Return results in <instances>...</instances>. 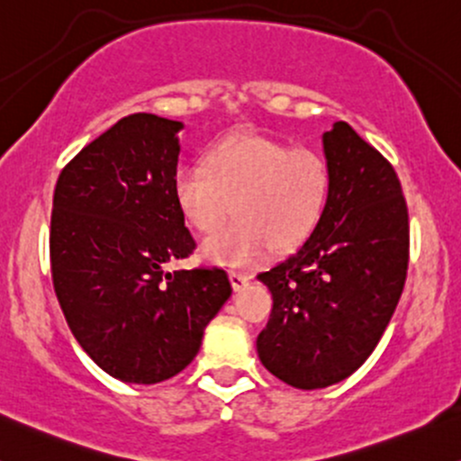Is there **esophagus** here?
<instances>
[{"instance_id": "1", "label": "esophagus", "mask_w": 461, "mask_h": 461, "mask_svg": "<svg viewBox=\"0 0 461 461\" xmlns=\"http://www.w3.org/2000/svg\"><path fill=\"white\" fill-rule=\"evenodd\" d=\"M230 283L235 292H241V289H246L248 283H250V276L244 272H230Z\"/></svg>"}]
</instances>
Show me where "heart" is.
I'll use <instances>...</instances> for the list:
<instances>
[{
	"mask_svg": "<svg viewBox=\"0 0 461 461\" xmlns=\"http://www.w3.org/2000/svg\"><path fill=\"white\" fill-rule=\"evenodd\" d=\"M329 195L322 154L252 131L226 134L204 165H183L174 176L176 204L200 235H215L235 203V224L203 246L206 261L230 270L257 266L270 248L285 252L303 244L322 220Z\"/></svg>",
	"mask_w": 461,
	"mask_h": 461,
	"instance_id": "b5f03b06",
	"label": "heart"
}]
</instances>
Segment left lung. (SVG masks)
Returning a JSON list of instances; mask_svg holds the SVG:
<instances>
[{"mask_svg":"<svg viewBox=\"0 0 461 461\" xmlns=\"http://www.w3.org/2000/svg\"><path fill=\"white\" fill-rule=\"evenodd\" d=\"M327 211L287 258L258 274L272 294L257 353L298 390L339 384L390 324L410 261V217L390 163L346 122L322 134Z\"/></svg>","mask_w":461,"mask_h":461,"instance_id":"left-lung-1","label":"left lung"}]
</instances>
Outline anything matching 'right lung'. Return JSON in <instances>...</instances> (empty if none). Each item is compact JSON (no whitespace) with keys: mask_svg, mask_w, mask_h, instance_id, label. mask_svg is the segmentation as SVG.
I'll list each match as a JSON object with an SVG mask.
<instances>
[{"mask_svg":"<svg viewBox=\"0 0 461 461\" xmlns=\"http://www.w3.org/2000/svg\"><path fill=\"white\" fill-rule=\"evenodd\" d=\"M183 122L137 113L60 172L50 258L56 298L86 355L123 384L172 379L230 298L224 270H176L195 248L174 198Z\"/></svg>","mask_w":461,"mask_h":461,"instance_id":"add662e5","label":"right lung"}]
</instances>
